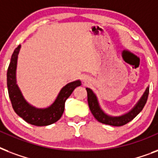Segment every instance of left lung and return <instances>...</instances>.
Listing matches in <instances>:
<instances>
[{"mask_svg": "<svg viewBox=\"0 0 158 158\" xmlns=\"http://www.w3.org/2000/svg\"><path fill=\"white\" fill-rule=\"evenodd\" d=\"M86 90L88 93V102H89V108H90L92 114L99 122L106 124V125H112V126H122V125L131 121L143 110V108L144 107L145 104L147 102L148 94H149V88H147L142 98H140L139 101L138 102V103L130 112L126 113L121 116L112 117V116L106 115L102 111V110L99 106L98 102L97 97L95 96L94 92L88 88L86 89Z\"/></svg>", "mask_w": 158, "mask_h": 158, "instance_id": "obj_1", "label": "left lung"}]
</instances>
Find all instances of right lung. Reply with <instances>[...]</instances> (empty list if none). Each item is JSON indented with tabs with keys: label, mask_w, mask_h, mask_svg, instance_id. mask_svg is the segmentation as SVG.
<instances>
[{
	"label": "right lung",
	"mask_w": 158,
	"mask_h": 158,
	"mask_svg": "<svg viewBox=\"0 0 158 158\" xmlns=\"http://www.w3.org/2000/svg\"><path fill=\"white\" fill-rule=\"evenodd\" d=\"M20 45L14 51L7 70V87L9 97L14 110L26 122L36 126H46L56 122L61 117L64 110V102L76 87L81 85L79 80L66 84L60 92L56 101L49 107L38 109L29 105L24 100L18 85L16 84V66Z\"/></svg>",
	"instance_id": "1"
}]
</instances>
